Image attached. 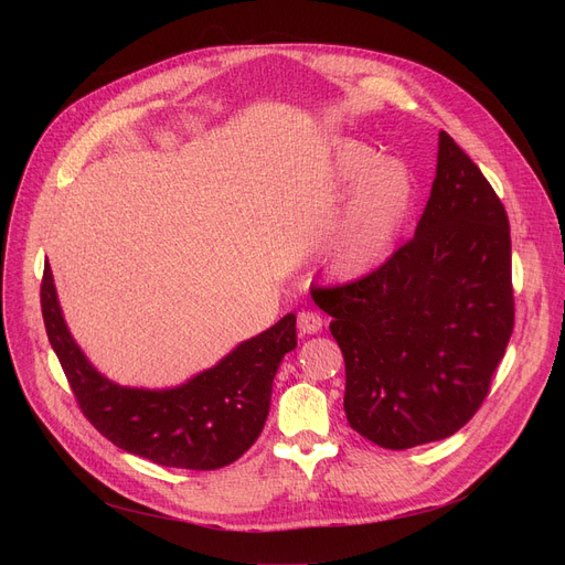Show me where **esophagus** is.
<instances>
[{
	"instance_id": "obj_1",
	"label": "esophagus",
	"mask_w": 565,
	"mask_h": 565,
	"mask_svg": "<svg viewBox=\"0 0 565 565\" xmlns=\"http://www.w3.org/2000/svg\"><path fill=\"white\" fill-rule=\"evenodd\" d=\"M298 330L300 334H318L322 330V316L316 311H300L298 313Z\"/></svg>"
}]
</instances>
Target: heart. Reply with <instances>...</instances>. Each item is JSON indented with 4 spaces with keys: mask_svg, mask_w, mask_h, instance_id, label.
I'll return each mask as SVG.
<instances>
[{
    "mask_svg": "<svg viewBox=\"0 0 565 565\" xmlns=\"http://www.w3.org/2000/svg\"><path fill=\"white\" fill-rule=\"evenodd\" d=\"M332 181L339 192L354 190L332 237L330 270L343 279L364 277L390 258L409 217L412 175L398 160H380L369 143L345 139L334 151Z\"/></svg>",
    "mask_w": 565,
    "mask_h": 565,
    "instance_id": "obj_1",
    "label": "heart"
}]
</instances>
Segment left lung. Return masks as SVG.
Segmentation results:
<instances>
[{"instance_id": "obj_1", "label": "left lung", "mask_w": 565, "mask_h": 565, "mask_svg": "<svg viewBox=\"0 0 565 565\" xmlns=\"http://www.w3.org/2000/svg\"><path fill=\"white\" fill-rule=\"evenodd\" d=\"M311 298L334 318L350 428L392 451L451 437L486 401L513 334L503 203L441 130L412 241L371 275Z\"/></svg>"}]
</instances>
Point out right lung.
I'll list each match as a JSON object with an SVG mask.
<instances>
[{
    "label": "right lung",
    "instance_id": "add662e5",
    "mask_svg": "<svg viewBox=\"0 0 565 565\" xmlns=\"http://www.w3.org/2000/svg\"><path fill=\"white\" fill-rule=\"evenodd\" d=\"M45 332L84 417L118 449L162 467L211 471L241 458L270 412L284 354L298 345L295 313L235 345L181 387L135 390L100 375L75 343L50 265L41 284Z\"/></svg>",
    "mask_w": 565,
    "mask_h": 565
}]
</instances>
